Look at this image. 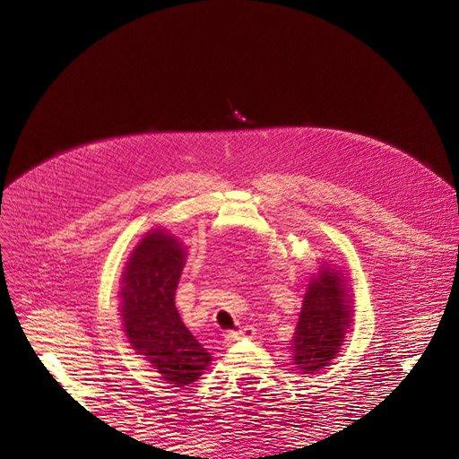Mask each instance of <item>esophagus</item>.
<instances>
[{
	"label": "esophagus",
	"mask_w": 459,
	"mask_h": 459,
	"mask_svg": "<svg viewBox=\"0 0 459 459\" xmlns=\"http://www.w3.org/2000/svg\"><path fill=\"white\" fill-rule=\"evenodd\" d=\"M255 335H256V329L253 325H243L238 331L228 333V335L224 337V342L226 344H233V342H238L241 339H253Z\"/></svg>",
	"instance_id": "34e87169"
}]
</instances>
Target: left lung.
<instances>
[{
  "instance_id": "8db88e82",
  "label": "left lung",
  "mask_w": 459,
  "mask_h": 459,
  "mask_svg": "<svg viewBox=\"0 0 459 459\" xmlns=\"http://www.w3.org/2000/svg\"><path fill=\"white\" fill-rule=\"evenodd\" d=\"M341 270L324 264L310 280L293 337V359L299 371L324 369L341 351L352 324V289Z\"/></svg>"
}]
</instances>
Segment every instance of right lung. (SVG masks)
<instances>
[{
  "instance_id": "right-lung-1",
  "label": "right lung",
  "mask_w": 459,
  "mask_h": 459,
  "mask_svg": "<svg viewBox=\"0 0 459 459\" xmlns=\"http://www.w3.org/2000/svg\"><path fill=\"white\" fill-rule=\"evenodd\" d=\"M184 260L182 241L162 228L151 230L128 258L120 289L128 342L170 386L197 381L212 359L176 310L174 295Z\"/></svg>"
}]
</instances>
